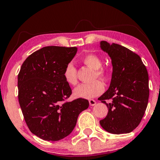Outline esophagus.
I'll use <instances>...</instances> for the list:
<instances>
[{"mask_svg":"<svg viewBox=\"0 0 160 160\" xmlns=\"http://www.w3.org/2000/svg\"><path fill=\"white\" fill-rule=\"evenodd\" d=\"M89 104H90L91 106H94L95 105V104H96V102H95V100H93V99H90V100L89 101Z\"/></svg>","mask_w":160,"mask_h":160,"instance_id":"esophagus-1","label":"esophagus"}]
</instances>
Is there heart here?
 <instances>
[{
  "label": "heart",
  "mask_w": 160,
  "mask_h": 160,
  "mask_svg": "<svg viewBox=\"0 0 160 160\" xmlns=\"http://www.w3.org/2000/svg\"><path fill=\"white\" fill-rule=\"evenodd\" d=\"M82 62L85 65L94 70V79L98 78L106 79L108 76V71L102 67V61L98 55L90 53L82 57ZM65 80L69 85H76L78 82L77 69L72 62L66 65L63 72ZM103 82L97 80L89 83H82L77 86L74 90V94L77 98L89 99L98 96L104 91Z\"/></svg>",
  "instance_id": "1"
}]
</instances>
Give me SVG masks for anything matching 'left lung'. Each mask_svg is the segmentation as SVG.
Segmentation results:
<instances>
[{"label":"left lung","mask_w":160,"mask_h":160,"mask_svg":"<svg viewBox=\"0 0 160 160\" xmlns=\"http://www.w3.org/2000/svg\"><path fill=\"white\" fill-rule=\"evenodd\" d=\"M101 47L111 58L113 73L109 89L98 98L108 108L100 124L110 133H129L140 124L148 106V71L140 56L126 47L107 41L101 42Z\"/></svg>","instance_id":"left-lung-1"}]
</instances>
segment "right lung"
Here are the masks:
<instances>
[{"label":"right lung","instance_id":"add662e5","mask_svg":"<svg viewBox=\"0 0 160 160\" xmlns=\"http://www.w3.org/2000/svg\"><path fill=\"white\" fill-rule=\"evenodd\" d=\"M77 47L49 46L31 54L18 74V98L28 127L45 141H59L70 135L78 116L89 107L85 98L72 102L63 76Z\"/></svg>","mask_w":160,"mask_h":160}]
</instances>
